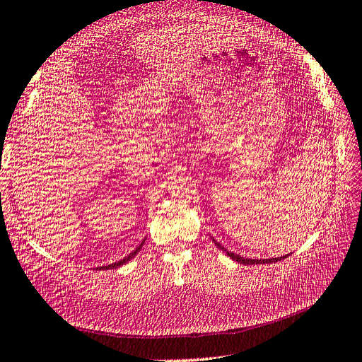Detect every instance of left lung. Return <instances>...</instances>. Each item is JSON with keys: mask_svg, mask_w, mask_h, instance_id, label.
I'll return each mask as SVG.
<instances>
[{"mask_svg": "<svg viewBox=\"0 0 362 362\" xmlns=\"http://www.w3.org/2000/svg\"><path fill=\"white\" fill-rule=\"evenodd\" d=\"M213 242L217 245V247L218 249H222V250H225L226 252V255L228 257H231L233 259H235L237 262H240V264H269V262H278V261H281V259H284L286 257H279V258H269V259H250V258H243V257H240V255H237V254H234V252H229V250H226L223 246H221V243H217L216 240L213 238Z\"/></svg>", "mask_w": 362, "mask_h": 362, "instance_id": "obj_1", "label": "left lung"}]
</instances>
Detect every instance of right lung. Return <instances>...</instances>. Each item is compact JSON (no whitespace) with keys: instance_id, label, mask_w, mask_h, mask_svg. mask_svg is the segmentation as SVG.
Wrapping results in <instances>:
<instances>
[{"instance_id":"1","label":"right lung","mask_w":362,"mask_h":362,"mask_svg":"<svg viewBox=\"0 0 362 362\" xmlns=\"http://www.w3.org/2000/svg\"><path fill=\"white\" fill-rule=\"evenodd\" d=\"M141 246H144V242H141L137 247H136V250H133V252H131V254L128 255V257H125L124 259H120V261H117V262H113V264H110V266H103V267H100V270L101 269H116V267H120V266H124L125 264V262H128L131 258H134V255L137 254V252L141 249Z\"/></svg>"}]
</instances>
